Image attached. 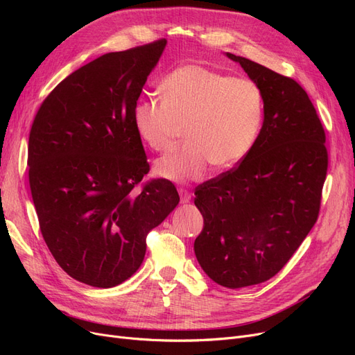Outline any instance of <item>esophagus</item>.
I'll return each instance as SVG.
<instances>
[{"instance_id":"esophagus-1","label":"esophagus","mask_w":355,"mask_h":355,"mask_svg":"<svg viewBox=\"0 0 355 355\" xmlns=\"http://www.w3.org/2000/svg\"><path fill=\"white\" fill-rule=\"evenodd\" d=\"M178 194H180V198H181V202H189L191 200V193L184 189V187H180L178 189Z\"/></svg>"}]
</instances>
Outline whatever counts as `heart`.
Wrapping results in <instances>:
<instances>
[{"label": "heart", "instance_id": "heart-1", "mask_svg": "<svg viewBox=\"0 0 355 355\" xmlns=\"http://www.w3.org/2000/svg\"><path fill=\"white\" fill-rule=\"evenodd\" d=\"M161 99L138 101L132 122L138 138L155 153L173 149L185 128L187 144L155 162L158 177L200 180L210 164L230 168L253 146L263 118V96L246 78L198 64H184L165 76Z\"/></svg>", "mask_w": 355, "mask_h": 355}]
</instances>
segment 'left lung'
Returning a JSON list of instances; mask_svg holds the SVG:
<instances>
[{"instance_id":"left-lung-1","label":"left lung","mask_w":355,"mask_h":355,"mask_svg":"<svg viewBox=\"0 0 355 355\" xmlns=\"http://www.w3.org/2000/svg\"><path fill=\"white\" fill-rule=\"evenodd\" d=\"M263 96V125L237 166L196 189L204 218L194 252L202 270L237 289L269 281L316 223L328 170L325 130L304 87L227 53Z\"/></svg>"}]
</instances>
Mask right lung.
I'll return each mask as SVG.
<instances>
[{"label":"right lung","mask_w":355,"mask_h":355,"mask_svg":"<svg viewBox=\"0 0 355 355\" xmlns=\"http://www.w3.org/2000/svg\"><path fill=\"white\" fill-rule=\"evenodd\" d=\"M166 40L101 55L55 86L28 138V181L40 232L73 279L112 288L141 266L146 236L180 201L149 173L132 110Z\"/></svg>","instance_id":"obj_1"}]
</instances>
